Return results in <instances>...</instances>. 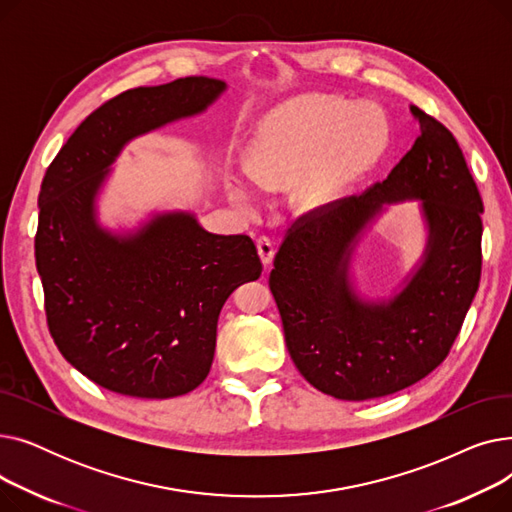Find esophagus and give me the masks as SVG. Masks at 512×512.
<instances>
[{
  "mask_svg": "<svg viewBox=\"0 0 512 512\" xmlns=\"http://www.w3.org/2000/svg\"><path fill=\"white\" fill-rule=\"evenodd\" d=\"M257 251H259V257L263 261V265H270L274 255H276V249H274V242L267 238V236H259L257 238Z\"/></svg>",
  "mask_w": 512,
  "mask_h": 512,
  "instance_id": "1",
  "label": "esophagus"
}]
</instances>
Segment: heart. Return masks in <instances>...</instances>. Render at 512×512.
Here are the masks:
<instances>
[{"mask_svg":"<svg viewBox=\"0 0 512 512\" xmlns=\"http://www.w3.org/2000/svg\"><path fill=\"white\" fill-rule=\"evenodd\" d=\"M386 141L388 128L375 107L307 95L280 105L261 124L247 174L259 186L292 182L294 207L317 211L340 199L380 159ZM230 195L242 207L255 205L245 182H232Z\"/></svg>","mask_w":512,"mask_h":512,"instance_id":"1","label":"heart"}]
</instances>
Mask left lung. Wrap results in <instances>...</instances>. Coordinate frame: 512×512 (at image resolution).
Returning <instances> with one entry per match:
<instances>
[{
	"instance_id": "obj_1",
	"label": "left lung",
	"mask_w": 512,
	"mask_h": 512,
	"mask_svg": "<svg viewBox=\"0 0 512 512\" xmlns=\"http://www.w3.org/2000/svg\"><path fill=\"white\" fill-rule=\"evenodd\" d=\"M421 134L386 180L307 211L270 274L290 359L319 392L369 400L405 390L450 353L481 278L483 201L452 132L411 105ZM419 198L430 236L420 270L386 304L347 282L356 236L384 202Z\"/></svg>"
}]
</instances>
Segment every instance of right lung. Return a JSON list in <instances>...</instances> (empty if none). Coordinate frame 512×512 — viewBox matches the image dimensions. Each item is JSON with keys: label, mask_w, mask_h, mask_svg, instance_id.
Wrapping results in <instances>:
<instances>
[{"label": "right lung", "mask_w": 512, "mask_h": 512, "mask_svg": "<svg viewBox=\"0 0 512 512\" xmlns=\"http://www.w3.org/2000/svg\"><path fill=\"white\" fill-rule=\"evenodd\" d=\"M226 83L186 76L130 89L89 114L45 172L35 236L49 334L97 386L134 398H174L211 369L218 317L240 284L261 276L247 234H211L195 215L161 213L114 236L95 220V197L122 147L195 116Z\"/></svg>", "instance_id": "right-lung-1"}]
</instances>
